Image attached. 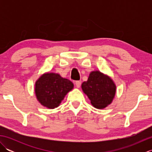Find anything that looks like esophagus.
<instances>
[{
  "instance_id": "obj_1",
  "label": "esophagus",
  "mask_w": 152,
  "mask_h": 152,
  "mask_svg": "<svg viewBox=\"0 0 152 152\" xmlns=\"http://www.w3.org/2000/svg\"><path fill=\"white\" fill-rule=\"evenodd\" d=\"M75 84H76V86L77 87V88H79L80 87V86H81V82H80V81H76L75 82Z\"/></svg>"
}]
</instances>
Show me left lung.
I'll use <instances>...</instances> for the list:
<instances>
[{
  "mask_svg": "<svg viewBox=\"0 0 152 152\" xmlns=\"http://www.w3.org/2000/svg\"><path fill=\"white\" fill-rule=\"evenodd\" d=\"M83 91L87 95L94 107L102 109L112 102L115 94V85L111 78L99 71L90 73L88 81L82 84Z\"/></svg>",
  "mask_w": 152,
  "mask_h": 152,
  "instance_id": "obj_1",
  "label": "left lung"
}]
</instances>
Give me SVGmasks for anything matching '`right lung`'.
I'll list each match as a JSON object with an SVG mask.
<instances>
[{"label":"right lung","mask_w":152,"mask_h":152,"mask_svg":"<svg viewBox=\"0 0 152 152\" xmlns=\"http://www.w3.org/2000/svg\"><path fill=\"white\" fill-rule=\"evenodd\" d=\"M74 88L72 82L59 74L46 73L35 83V93L42 105L53 109L57 107L64 96Z\"/></svg>","instance_id":"obj_1"}]
</instances>
